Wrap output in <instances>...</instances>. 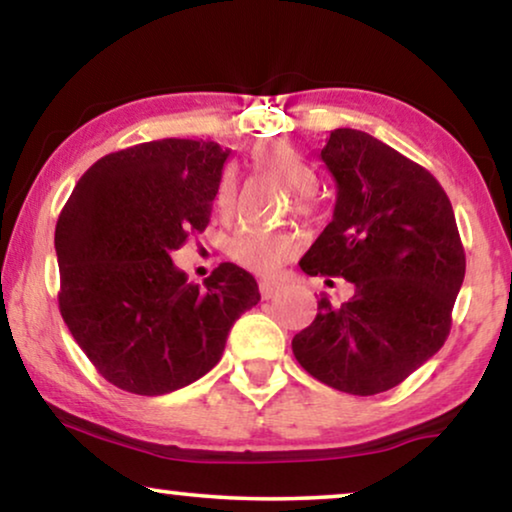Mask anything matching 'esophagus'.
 Returning <instances> with one entry per match:
<instances>
[{
	"mask_svg": "<svg viewBox=\"0 0 512 512\" xmlns=\"http://www.w3.org/2000/svg\"><path fill=\"white\" fill-rule=\"evenodd\" d=\"M258 289H261V296H263L265 300H268V298H272V296H277L282 286H279L277 282H270V279H263V282L258 284Z\"/></svg>",
	"mask_w": 512,
	"mask_h": 512,
	"instance_id": "34e87169",
	"label": "esophagus"
}]
</instances>
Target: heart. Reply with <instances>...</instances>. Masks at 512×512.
I'll return each mask as SVG.
<instances>
[{
    "label": "heart",
    "instance_id": "b5f03b06",
    "mask_svg": "<svg viewBox=\"0 0 512 512\" xmlns=\"http://www.w3.org/2000/svg\"><path fill=\"white\" fill-rule=\"evenodd\" d=\"M256 170L275 177L298 193V212H307L305 198L317 188V174L305 163L298 151H293L284 142H265L251 151ZM237 198V179L233 172H226L216 188V209L219 214L228 216L235 209ZM298 249L296 235L284 233V230H256L242 228L233 240H230V256L237 265L247 268L256 275H275L282 265L293 258Z\"/></svg>",
    "mask_w": 512,
    "mask_h": 512
}]
</instances>
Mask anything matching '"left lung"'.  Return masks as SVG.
<instances>
[{
  "label": "left lung",
  "mask_w": 512,
  "mask_h": 512,
  "mask_svg": "<svg viewBox=\"0 0 512 512\" xmlns=\"http://www.w3.org/2000/svg\"><path fill=\"white\" fill-rule=\"evenodd\" d=\"M321 160L338 198L300 268L347 279L354 296L342 305L321 296L317 317L291 342L293 356L328 387L382 394L445 345L466 275L464 244L436 177L380 139L338 128Z\"/></svg>",
  "instance_id": "left-lung-1"
}]
</instances>
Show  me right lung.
<instances>
[{"mask_svg": "<svg viewBox=\"0 0 512 512\" xmlns=\"http://www.w3.org/2000/svg\"><path fill=\"white\" fill-rule=\"evenodd\" d=\"M230 151L156 139L97 160L55 226L60 314L114 387L163 396L219 363L230 326L261 300L256 279L221 263L205 286L170 254L209 226Z\"/></svg>", "mask_w": 512, "mask_h": 512, "instance_id": "right-lung-1", "label": "right lung"}]
</instances>
